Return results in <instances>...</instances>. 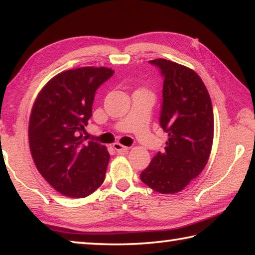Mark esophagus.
Returning <instances> with one entry per match:
<instances>
[{
	"instance_id": "obj_1",
	"label": "esophagus",
	"mask_w": 255,
	"mask_h": 255,
	"mask_svg": "<svg viewBox=\"0 0 255 255\" xmlns=\"http://www.w3.org/2000/svg\"><path fill=\"white\" fill-rule=\"evenodd\" d=\"M114 148L117 150L118 153H120V154H124V153H127L128 152V147H126V146H124V145H122L120 143H115L114 145Z\"/></svg>"
}]
</instances>
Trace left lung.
I'll use <instances>...</instances> for the list:
<instances>
[{"label":"left lung","mask_w":255,"mask_h":255,"mask_svg":"<svg viewBox=\"0 0 255 255\" xmlns=\"http://www.w3.org/2000/svg\"><path fill=\"white\" fill-rule=\"evenodd\" d=\"M149 62L164 77L159 124L169 138L140 180L155 191L171 195L187 187L208 162L214 140L213 106L204 82L191 68L164 58Z\"/></svg>","instance_id":"left-lung-1"}]
</instances>
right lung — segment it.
I'll list each match as a JSON object with an SVG mask.
<instances>
[{"instance_id": "obj_1", "label": "right lung", "mask_w": 255, "mask_h": 255, "mask_svg": "<svg viewBox=\"0 0 255 255\" xmlns=\"http://www.w3.org/2000/svg\"><path fill=\"white\" fill-rule=\"evenodd\" d=\"M108 67L64 71L45 84L29 118V147L34 165L63 196L85 198L105 181L110 155L82 131L92 116L96 91L114 75Z\"/></svg>"}]
</instances>
